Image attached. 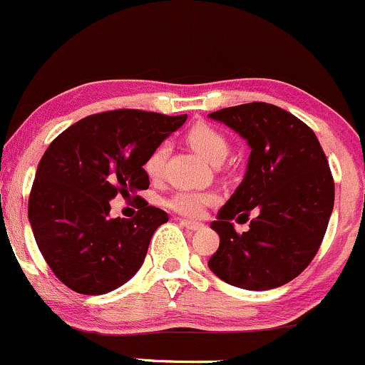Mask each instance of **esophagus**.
I'll use <instances>...</instances> for the list:
<instances>
[{"mask_svg": "<svg viewBox=\"0 0 365 365\" xmlns=\"http://www.w3.org/2000/svg\"><path fill=\"white\" fill-rule=\"evenodd\" d=\"M181 225L186 227L187 230H200V229H204V223L187 222V220H181Z\"/></svg>", "mask_w": 365, "mask_h": 365, "instance_id": "obj_1", "label": "esophagus"}]
</instances>
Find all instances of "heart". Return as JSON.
Listing matches in <instances>:
<instances>
[{
  "label": "heart",
  "instance_id": "obj_1",
  "mask_svg": "<svg viewBox=\"0 0 365 365\" xmlns=\"http://www.w3.org/2000/svg\"><path fill=\"white\" fill-rule=\"evenodd\" d=\"M186 140L204 160H207L209 163L212 165H220L222 161H225L227 156H229V140L225 138L223 133H220L218 129L212 128V125L209 124H195L193 128H190V131L186 133ZM167 156V145H158L150 150L149 156L145 158V163H143L145 174L149 175L150 179H160L161 175H163ZM215 200L216 197L211 193L181 190L175 191V193L168 198L167 207L181 216L197 218V216H200L202 212H204V209L207 207L209 204H212Z\"/></svg>",
  "mask_w": 365,
  "mask_h": 365
}]
</instances>
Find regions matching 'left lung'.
I'll use <instances>...</instances> for the list:
<instances>
[{"label": "left lung", "mask_w": 365, "mask_h": 365, "mask_svg": "<svg viewBox=\"0 0 365 365\" xmlns=\"http://www.w3.org/2000/svg\"><path fill=\"white\" fill-rule=\"evenodd\" d=\"M250 147L247 174L211 223L220 236L207 266L230 286L266 291L291 282L310 264L334 209V178L309 125L268 103L209 113ZM240 235L232 220L247 221Z\"/></svg>", "instance_id": "1"}]
</instances>
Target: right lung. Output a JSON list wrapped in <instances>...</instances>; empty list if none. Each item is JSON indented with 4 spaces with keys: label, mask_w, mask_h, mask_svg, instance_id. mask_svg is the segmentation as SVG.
Returning a JSON list of instances; mask_svg holds the SVG:
<instances>
[{
    "label": "right lung",
    "mask_w": 365,
    "mask_h": 365,
    "mask_svg": "<svg viewBox=\"0 0 365 365\" xmlns=\"http://www.w3.org/2000/svg\"><path fill=\"white\" fill-rule=\"evenodd\" d=\"M184 122L186 115L104 111L72 124L48 147L28 218L38 250L68 289L106 294L143 264L150 237L168 215L142 198L135 218H111L110 200L149 187L145 158Z\"/></svg>",
    "instance_id": "obj_1"
}]
</instances>
